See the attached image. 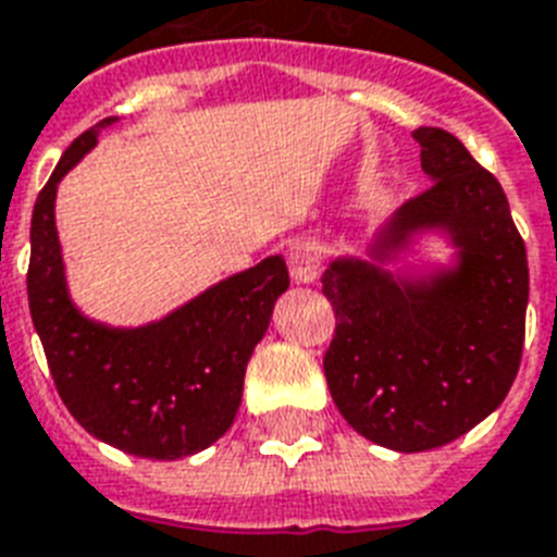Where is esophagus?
Wrapping results in <instances>:
<instances>
[{
	"label": "esophagus",
	"instance_id": "1",
	"mask_svg": "<svg viewBox=\"0 0 557 557\" xmlns=\"http://www.w3.org/2000/svg\"><path fill=\"white\" fill-rule=\"evenodd\" d=\"M287 267H290L293 282H317L319 267H322V252L313 244H296V247L287 249Z\"/></svg>",
	"mask_w": 557,
	"mask_h": 557
}]
</instances>
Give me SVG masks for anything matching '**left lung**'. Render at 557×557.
I'll use <instances>...</instances> for the list:
<instances>
[{"label": "left lung", "mask_w": 557, "mask_h": 557, "mask_svg": "<svg viewBox=\"0 0 557 557\" xmlns=\"http://www.w3.org/2000/svg\"><path fill=\"white\" fill-rule=\"evenodd\" d=\"M430 188L400 206L374 258L418 230H444L459 267L421 282L337 258L322 293L337 327L325 351L331 398L369 442L421 454L465 435L503 404L520 369L529 264L506 191L454 133L418 127Z\"/></svg>", "instance_id": "obj_1"}]
</instances>
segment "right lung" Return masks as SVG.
Masks as SVG:
<instances>
[{"instance_id":"1","label":"right lung","mask_w":557,"mask_h":557,"mask_svg":"<svg viewBox=\"0 0 557 557\" xmlns=\"http://www.w3.org/2000/svg\"><path fill=\"white\" fill-rule=\"evenodd\" d=\"M113 122L103 119L69 145L34 202L28 308L54 386L77 424L124 454L171 462L200 454L232 426L252 348L290 275L282 256H270L150 325L86 319L69 299L54 194Z\"/></svg>"}]
</instances>
